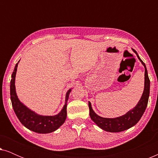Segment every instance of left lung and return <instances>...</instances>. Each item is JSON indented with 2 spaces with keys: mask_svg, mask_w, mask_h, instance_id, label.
I'll return each instance as SVG.
<instances>
[{
  "mask_svg": "<svg viewBox=\"0 0 158 158\" xmlns=\"http://www.w3.org/2000/svg\"><path fill=\"white\" fill-rule=\"evenodd\" d=\"M134 52L137 55L138 59L142 62L144 67V91L140 98L139 102L132 109L129 110L124 115H122L116 118H104L98 116L95 113L93 110L91 103L88 101V106L90 110V116L91 119L97 124V126L102 129L103 130L109 131V132H120L124 130H127L137 124L140 120V118L143 115L145 111L147 106H148L149 96H150V81L149 79L148 70L145 64L140 59L135 49H133Z\"/></svg>",
  "mask_w": 158,
  "mask_h": 158,
  "instance_id": "obj_1",
  "label": "left lung"
}]
</instances>
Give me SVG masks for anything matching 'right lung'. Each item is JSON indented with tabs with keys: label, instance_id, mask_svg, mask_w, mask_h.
<instances>
[{
	"label": "right lung",
	"instance_id": "1",
	"mask_svg": "<svg viewBox=\"0 0 158 158\" xmlns=\"http://www.w3.org/2000/svg\"><path fill=\"white\" fill-rule=\"evenodd\" d=\"M19 61L16 63L11 75L10 85V94L12 106L19 120L29 130L40 134L51 133L60 128L67 118V103L72 88L66 93L65 103L60 113L55 116H42L36 114L21 103L17 96L15 86V79Z\"/></svg>",
	"mask_w": 158,
	"mask_h": 158
}]
</instances>
